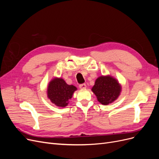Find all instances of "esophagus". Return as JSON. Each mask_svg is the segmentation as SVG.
<instances>
[{"label": "esophagus", "instance_id": "1", "mask_svg": "<svg viewBox=\"0 0 159 159\" xmlns=\"http://www.w3.org/2000/svg\"><path fill=\"white\" fill-rule=\"evenodd\" d=\"M79 87H80V89H85V88H86V85H85V84H80V85H79Z\"/></svg>", "mask_w": 159, "mask_h": 159}]
</instances>
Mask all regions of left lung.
<instances>
[{
  "instance_id": "obj_1",
  "label": "left lung",
  "mask_w": 159,
  "mask_h": 159,
  "mask_svg": "<svg viewBox=\"0 0 159 159\" xmlns=\"http://www.w3.org/2000/svg\"><path fill=\"white\" fill-rule=\"evenodd\" d=\"M91 91L96 95L99 103L106 105L118 98L121 91V86L113 77L102 75L95 80Z\"/></svg>"
}]
</instances>
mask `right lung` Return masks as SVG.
I'll list each match as a JSON object with an SVG mask.
<instances>
[{
	"instance_id": "obj_1",
	"label": "right lung",
	"mask_w": 159,
	"mask_h": 159,
	"mask_svg": "<svg viewBox=\"0 0 159 159\" xmlns=\"http://www.w3.org/2000/svg\"><path fill=\"white\" fill-rule=\"evenodd\" d=\"M77 90L73 85H68L62 78H54L48 86L47 95L52 103L57 107L67 106L69 99L72 98L74 91Z\"/></svg>"
}]
</instances>
